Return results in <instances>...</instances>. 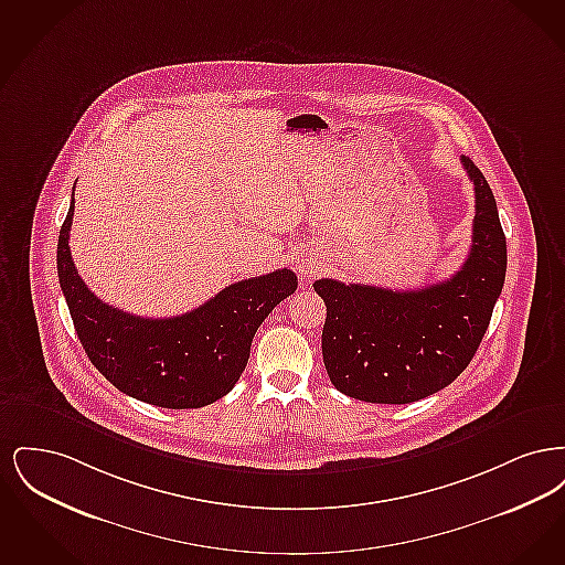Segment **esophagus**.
I'll return each instance as SVG.
<instances>
[{"mask_svg": "<svg viewBox=\"0 0 565 565\" xmlns=\"http://www.w3.org/2000/svg\"><path fill=\"white\" fill-rule=\"evenodd\" d=\"M296 267H298V273H300V277H302V279H311V277H316V273H318V265L313 263V258H311V256H302V258H298Z\"/></svg>", "mask_w": 565, "mask_h": 565, "instance_id": "1", "label": "esophagus"}]
</instances>
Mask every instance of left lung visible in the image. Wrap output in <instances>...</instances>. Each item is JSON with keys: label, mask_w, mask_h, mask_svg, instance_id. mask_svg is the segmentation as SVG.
<instances>
[{"label": "left lung", "mask_w": 565, "mask_h": 565, "mask_svg": "<svg viewBox=\"0 0 565 565\" xmlns=\"http://www.w3.org/2000/svg\"><path fill=\"white\" fill-rule=\"evenodd\" d=\"M475 184L472 245L454 277L419 290L318 279L326 302L323 366L345 396L376 404L422 401L463 373L483 341L507 277V237L483 173Z\"/></svg>", "instance_id": "1"}]
</instances>
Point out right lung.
<instances>
[{
    "label": "right lung",
    "instance_id": "1",
    "mask_svg": "<svg viewBox=\"0 0 565 565\" xmlns=\"http://www.w3.org/2000/svg\"><path fill=\"white\" fill-rule=\"evenodd\" d=\"M74 196L58 233L56 269L76 334L95 369L122 394L162 408H201L239 381L252 339L298 279L290 269L231 284L175 318H139L93 295L74 267Z\"/></svg>",
    "mask_w": 565,
    "mask_h": 565
}]
</instances>
